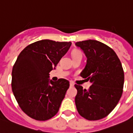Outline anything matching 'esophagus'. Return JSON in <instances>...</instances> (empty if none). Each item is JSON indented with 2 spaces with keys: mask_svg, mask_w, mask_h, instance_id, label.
Returning a JSON list of instances; mask_svg holds the SVG:
<instances>
[{
  "mask_svg": "<svg viewBox=\"0 0 133 133\" xmlns=\"http://www.w3.org/2000/svg\"><path fill=\"white\" fill-rule=\"evenodd\" d=\"M69 84H70V86H71V87H73V86L75 85V83L73 82H69Z\"/></svg>",
  "mask_w": 133,
  "mask_h": 133,
  "instance_id": "obj_1",
  "label": "esophagus"
}]
</instances>
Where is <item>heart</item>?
I'll return each mask as SVG.
<instances>
[{
  "mask_svg": "<svg viewBox=\"0 0 133 133\" xmlns=\"http://www.w3.org/2000/svg\"><path fill=\"white\" fill-rule=\"evenodd\" d=\"M79 53H81V52H79V51H74V52H73V54H72V55L77 54H79Z\"/></svg>",
  "mask_w": 133,
  "mask_h": 133,
  "instance_id": "obj_1",
  "label": "heart"
}]
</instances>
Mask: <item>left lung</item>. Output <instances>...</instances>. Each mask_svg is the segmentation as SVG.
<instances>
[{
  "mask_svg": "<svg viewBox=\"0 0 133 133\" xmlns=\"http://www.w3.org/2000/svg\"><path fill=\"white\" fill-rule=\"evenodd\" d=\"M87 57L80 73L90 80L89 90L75 85V104L78 113L88 120H98L108 116L117 105L123 92L124 75L119 58L114 50L99 41L77 42Z\"/></svg>",
  "mask_w": 133,
  "mask_h": 133,
  "instance_id": "left-lung-1",
  "label": "left lung"
}]
</instances>
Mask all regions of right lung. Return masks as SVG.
Instances as JSON below:
<instances>
[{
	"mask_svg": "<svg viewBox=\"0 0 133 133\" xmlns=\"http://www.w3.org/2000/svg\"><path fill=\"white\" fill-rule=\"evenodd\" d=\"M71 45V42L39 40L27 45L16 58L12 69L13 93L21 109L34 119L48 120L59 110L69 82L62 78L49 80V72Z\"/></svg>",
	"mask_w": 133,
	"mask_h": 133,
	"instance_id": "right-lung-1",
	"label": "right lung"
}]
</instances>
